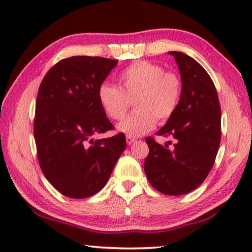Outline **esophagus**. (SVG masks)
Here are the masks:
<instances>
[{
	"instance_id": "obj_1",
	"label": "esophagus",
	"mask_w": 252,
	"mask_h": 252,
	"mask_svg": "<svg viewBox=\"0 0 252 252\" xmlns=\"http://www.w3.org/2000/svg\"><path fill=\"white\" fill-rule=\"evenodd\" d=\"M126 144H127V145H131V144H133V142L137 140L136 138H133V137H130V136H126Z\"/></svg>"
}]
</instances>
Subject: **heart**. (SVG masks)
Masks as SVG:
<instances>
[{
	"instance_id": "1",
	"label": "heart",
	"mask_w": 252,
	"mask_h": 252,
	"mask_svg": "<svg viewBox=\"0 0 252 252\" xmlns=\"http://www.w3.org/2000/svg\"><path fill=\"white\" fill-rule=\"evenodd\" d=\"M119 88L110 84L99 86L97 97L105 113L112 120L125 118L131 103L137 108L118 126L130 137L147 133L157 119L166 122L178 110L182 96V80L175 72L165 71L156 63L138 61L120 73Z\"/></svg>"
}]
</instances>
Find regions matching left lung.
<instances>
[{
    "mask_svg": "<svg viewBox=\"0 0 252 252\" xmlns=\"http://www.w3.org/2000/svg\"><path fill=\"white\" fill-rule=\"evenodd\" d=\"M178 63L182 96L178 110L157 131L174 139L173 147L146 138L149 154L145 173L150 185L168 196L196 189L212 170L220 142V106L215 85L199 63L181 52H170Z\"/></svg>",
    "mask_w": 252,
    "mask_h": 252,
    "instance_id": "8db88e82",
    "label": "left lung"
}]
</instances>
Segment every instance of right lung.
<instances>
[{
    "mask_svg": "<svg viewBox=\"0 0 252 252\" xmlns=\"http://www.w3.org/2000/svg\"><path fill=\"white\" fill-rule=\"evenodd\" d=\"M116 60L71 56L45 74L36 100L33 136L45 178L63 196L82 199L100 191L126 149L125 133L94 140L113 130L97 97Z\"/></svg>",
    "mask_w": 252,
    "mask_h": 252,
    "instance_id": "right-lung-1",
    "label": "right lung"
}]
</instances>
